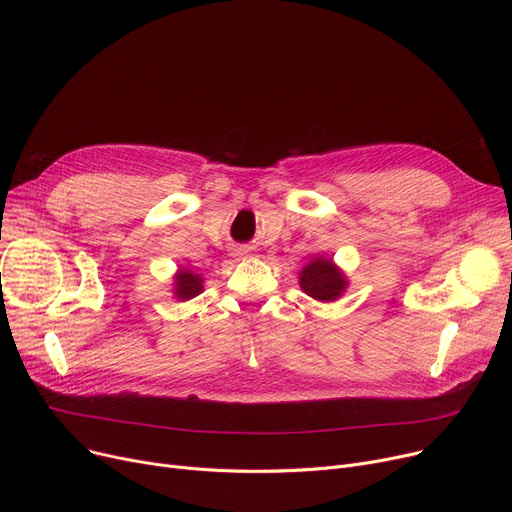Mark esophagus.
Masks as SVG:
<instances>
[{"label":"esophagus","mask_w":512,"mask_h":512,"mask_svg":"<svg viewBox=\"0 0 512 512\" xmlns=\"http://www.w3.org/2000/svg\"><path fill=\"white\" fill-rule=\"evenodd\" d=\"M240 255H242V251H240Z\"/></svg>","instance_id":"1"}]
</instances>
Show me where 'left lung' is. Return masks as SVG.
<instances>
[{"mask_svg":"<svg viewBox=\"0 0 512 512\" xmlns=\"http://www.w3.org/2000/svg\"><path fill=\"white\" fill-rule=\"evenodd\" d=\"M301 288L315 301H334L346 288V280L330 259H315L303 267Z\"/></svg>","mask_w":512,"mask_h":512,"instance_id":"obj_1","label":"left lung"}]
</instances>
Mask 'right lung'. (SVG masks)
Returning a JSON list of instances; mask_svg holds the SVG:
<instances>
[{"mask_svg":"<svg viewBox=\"0 0 512 512\" xmlns=\"http://www.w3.org/2000/svg\"><path fill=\"white\" fill-rule=\"evenodd\" d=\"M203 290V280L188 270H180L176 276V297L180 301H188L197 297Z\"/></svg>","mask_w":512,"mask_h":512,"instance_id":"right-lung-1","label":"right lung"}]
</instances>
